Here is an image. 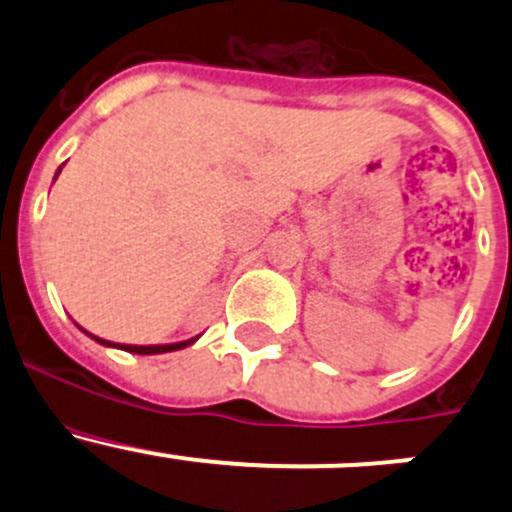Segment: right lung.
Here are the masks:
<instances>
[{
  "instance_id": "add662e5",
  "label": "right lung",
  "mask_w": 512,
  "mask_h": 512,
  "mask_svg": "<svg viewBox=\"0 0 512 512\" xmlns=\"http://www.w3.org/2000/svg\"><path fill=\"white\" fill-rule=\"evenodd\" d=\"M61 173V168L56 170V175ZM56 175H54V180H56ZM81 329V327H79ZM81 332L84 334H89L86 332V329H81ZM91 339H96L98 344H103V347H116V349H123V352H131V354H165V352H178V349H185V347H190V344L193 342H198L200 339V334L198 337H193V339H185V342H175V344H151V347H138V344H113V342H106V339H101V337H94V334H89Z\"/></svg>"
}]
</instances>
